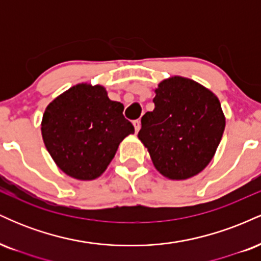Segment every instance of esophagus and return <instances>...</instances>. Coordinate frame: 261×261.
Listing matches in <instances>:
<instances>
[{"mask_svg":"<svg viewBox=\"0 0 261 261\" xmlns=\"http://www.w3.org/2000/svg\"><path fill=\"white\" fill-rule=\"evenodd\" d=\"M133 124H134V126H135V131H136V133H139L140 128H141V121L140 120H135Z\"/></svg>","mask_w":261,"mask_h":261,"instance_id":"34e87169","label":"esophagus"}]
</instances>
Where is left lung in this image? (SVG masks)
<instances>
[{
  "mask_svg": "<svg viewBox=\"0 0 261 261\" xmlns=\"http://www.w3.org/2000/svg\"><path fill=\"white\" fill-rule=\"evenodd\" d=\"M154 93V109L141 119L139 139L166 178L184 180L199 174L214 158L226 126L220 100L180 76L163 80Z\"/></svg>",
  "mask_w": 261,
  "mask_h": 261,
  "instance_id": "1",
  "label": "left lung"
}]
</instances>
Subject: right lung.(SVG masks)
<instances>
[{
    "label": "right lung",
    "instance_id": "add662e5",
    "mask_svg": "<svg viewBox=\"0 0 261 261\" xmlns=\"http://www.w3.org/2000/svg\"><path fill=\"white\" fill-rule=\"evenodd\" d=\"M122 112L99 85L80 83L55 98L45 109L41 135L56 166L79 180L103 174L121 141L135 133Z\"/></svg>",
    "mask_w": 261,
    "mask_h": 261
}]
</instances>
